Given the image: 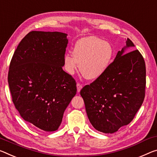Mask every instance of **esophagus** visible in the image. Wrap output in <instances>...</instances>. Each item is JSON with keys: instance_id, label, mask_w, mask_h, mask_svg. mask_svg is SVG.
<instances>
[{"instance_id": "obj_1", "label": "esophagus", "mask_w": 157, "mask_h": 157, "mask_svg": "<svg viewBox=\"0 0 157 157\" xmlns=\"http://www.w3.org/2000/svg\"><path fill=\"white\" fill-rule=\"evenodd\" d=\"M82 88V84L80 83H77V91H78V92L80 91Z\"/></svg>"}]
</instances>
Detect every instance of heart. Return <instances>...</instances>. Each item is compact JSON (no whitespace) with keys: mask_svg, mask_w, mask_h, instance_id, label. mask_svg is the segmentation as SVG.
<instances>
[{"mask_svg":"<svg viewBox=\"0 0 157 157\" xmlns=\"http://www.w3.org/2000/svg\"><path fill=\"white\" fill-rule=\"evenodd\" d=\"M113 55L110 43L95 36L85 37L75 44L73 55L68 54L64 56V68L67 73L73 75L79 66L83 77L94 80L108 71Z\"/></svg>","mask_w":157,"mask_h":157,"instance_id":"1","label":"heart"}]
</instances>
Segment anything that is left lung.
Returning <instances> with one entry per match:
<instances>
[{
  "instance_id": "left-lung-1",
  "label": "left lung",
  "mask_w": 157,
  "mask_h": 157,
  "mask_svg": "<svg viewBox=\"0 0 157 157\" xmlns=\"http://www.w3.org/2000/svg\"><path fill=\"white\" fill-rule=\"evenodd\" d=\"M126 43L105 73L80 91L92 126L105 133L130 123L145 98V60L138 49L125 54L126 48L134 47L129 38Z\"/></svg>"
}]
</instances>
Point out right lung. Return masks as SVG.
Wrapping results in <instances>:
<instances>
[{"mask_svg": "<svg viewBox=\"0 0 157 157\" xmlns=\"http://www.w3.org/2000/svg\"><path fill=\"white\" fill-rule=\"evenodd\" d=\"M68 40L61 32L31 31L12 56L8 84L20 115L44 131L59 128L77 92L76 82L62 68Z\"/></svg>", "mask_w": 157, "mask_h": 157, "instance_id": "add662e5", "label": "right lung"}]
</instances>
